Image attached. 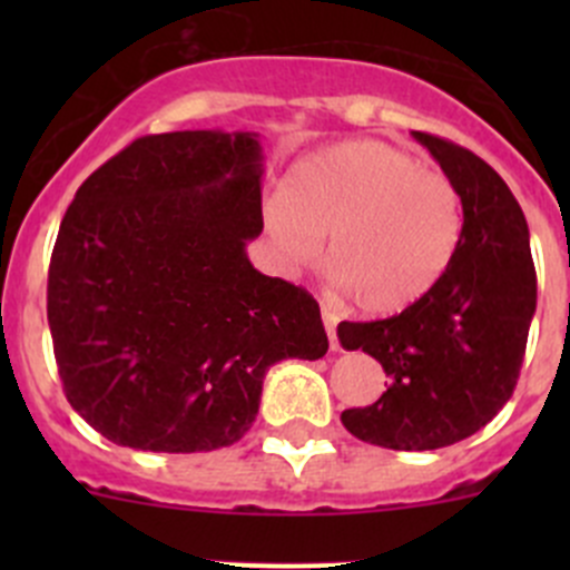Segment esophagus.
Returning a JSON list of instances; mask_svg holds the SVG:
<instances>
[{
  "mask_svg": "<svg viewBox=\"0 0 570 570\" xmlns=\"http://www.w3.org/2000/svg\"><path fill=\"white\" fill-rule=\"evenodd\" d=\"M320 314H322V325H325L327 331V338H331V347H336V314L325 306H322Z\"/></svg>",
  "mask_w": 570,
  "mask_h": 570,
  "instance_id": "34e87169",
  "label": "esophagus"
}]
</instances>
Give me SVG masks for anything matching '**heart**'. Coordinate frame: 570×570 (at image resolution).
<instances>
[{
    "label": "heart",
    "instance_id": "b5f03b06",
    "mask_svg": "<svg viewBox=\"0 0 570 570\" xmlns=\"http://www.w3.org/2000/svg\"><path fill=\"white\" fill-rule=\"evenodd\" d=\"M264 232L284 267L325 269L370 314L422 301L455 258L463 234L452 178L381 140H347L301 159L264 204Z\"/></svg>",
    "mask_w": 570,
    "mask_h": 570
}]
</instances>
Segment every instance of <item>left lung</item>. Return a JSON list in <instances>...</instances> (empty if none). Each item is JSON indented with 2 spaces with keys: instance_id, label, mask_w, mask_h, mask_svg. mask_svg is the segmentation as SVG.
Returning a JSON list of instances; mask_svg holds the SVG:
<instances>
[{
  "instance_id": "1",
  "label": "left lung",
  "mask_w": 570,
  "mask_h": 570,
  "mask_svg": "<svg viewBox=\"0 0 570 570\" xmlns=\"http://www.w3.org/2000/svg\"><path fill=\"white\" fill-rule=\"evenodd\" d=\"M461 193L455 258L419 303L389 320L342 322L338 342L381 361L389 389L342 424L386 450H441L485 428L513 396L538 301L530 228L502 176L441 137L413 131Z\"/></svg>"
}]
</instances>
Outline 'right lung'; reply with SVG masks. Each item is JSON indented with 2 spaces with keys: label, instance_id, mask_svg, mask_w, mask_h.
<instances>
[{
  "label": "right lung",
  "instance_id": "1",
  "mask_svg": "<svg viewBox=\"0 0 570 570\" xmlns=\"http://www.w3.org/2000/svg\"><path fill=\"white\" fill-rule=\"evenodd\" d=\"M256 131L148 135L85 178L49 264L57 370L118 446L209 452L256 422L264 375L327 353L306 289L258 273Z\"/></svg>",
  "mask_w": 570,
  "mask_h": 570
}]
</instances>
